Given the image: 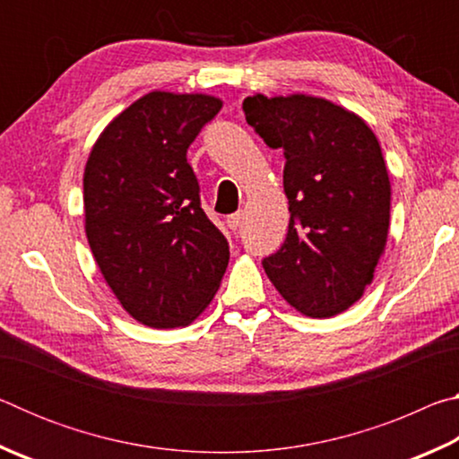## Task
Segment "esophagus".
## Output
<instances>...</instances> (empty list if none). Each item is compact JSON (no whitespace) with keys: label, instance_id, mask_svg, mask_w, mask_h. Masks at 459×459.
<instances>
[{"label":"esophagus","instance_id":"1","mask_svg":"<svg viewBox=\"0 0 459 459\" xmlns=\"http://www.w3.org/2000/svg\"><path fill=\"white\" fill-rule=\"evenodd\" d=\"M243 221H245V212L243 211H238V212H235V214H230L229 219H227V224H229V229L230 230H238L240 229V224H243Z\"/></svg>","mask_w":459,"mask_h":459}]
</instances>
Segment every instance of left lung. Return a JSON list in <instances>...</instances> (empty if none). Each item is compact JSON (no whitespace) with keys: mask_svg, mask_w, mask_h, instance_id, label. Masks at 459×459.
<instances>
[{"mask_svg":"<svg viewBox=\"0 0 459 459\" xmlns=\"http://www.w3.org/2000/svg\"><path fill=\"white\" fill-rule=\"evenodd\" d=\"M245 117L283 150L290 227L263 259L287 304L309 317L351 307L372 281L391 219V182L375 134L325 99L247 97Z\"/></svg>","mask_w":459,"mask_h":459,"instance_id":"left-lung-1","label":"left lung"}]
</instances>
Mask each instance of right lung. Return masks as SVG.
<instances>
[{"instance_id":"obj_1","label":"right lung","mask_w":459,"mask_h":459,"mask_svg":"<svg viewBox=\"0 0 459 459\" xmlns=\"http://www.w3.org/2000/svg\"><path fill=\"white\" fill-rule=\"evenodd\" d=\"M222 103L153 91L108 123L84 168V230L105 281L137 322L190 324L214 298L229 243L186 160Z\"/></svg>"}]
</instances>
